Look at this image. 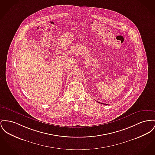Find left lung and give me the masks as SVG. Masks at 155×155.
I'll return each mask as SVG.
<instances>
[{"label":"left lung","instance_id":"left-lung-1","mask_svg":"<svg viewBox=\"0 0 155 155\" xmlns=\"http://www.w3.org/2000/svg\"><path fill=\"white\" fill-rule=\"evenodd\" d=\"M101 104H102V103H101Z\"/></svg>","mask_w":155,"mask_h":155}]
</instances>
